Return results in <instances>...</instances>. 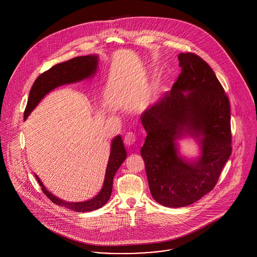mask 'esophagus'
Segmentation results:
<instances>
[{"mask_svg":"<svg viewBox=\"0 0 257 257\" xmlns=\"http://www.w3.org/2000/svg\"><path fill=\"white\" fill-rule=\"evenodd\" d=\"M136 142H137V135L135 134L134 132H128L127 134L125 135L124 144L127 147H134Z\"/></svg>","mask_w":257,"mask_h":257,"instance_id":"esophagus-1","label":"esophagus"}]
</instances>
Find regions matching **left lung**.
I'll use <instances>...</instances> for the list:
<instances>
[{"label": "left lung", "mask_w": 257, "mask_h": 257, "mask_svg": "<svg viewBox=\"0 0 257 257\" xmlns=\"http://www.w3.org/2000/svg\"><path fill=\"white\" fill-rule=\"evenodd\" d=\"M178 60L181 73L171 91L141 115L150 193L160 204L175 208L211 192L232 152L230 105L220 81L196 54L181 53ZM186 134L201 143L202 155L193 162L178 154L176 140Z\"/></svg>", "instance_id": "1"}]
</instances>
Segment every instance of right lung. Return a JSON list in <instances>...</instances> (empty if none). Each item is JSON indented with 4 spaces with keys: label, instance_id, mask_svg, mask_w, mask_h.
I'll list each match as a JSON object with an SVG mask.
<instances>
[{
    "label": "right lung",
    "instance_id": "add662e5",
    "mask_svg": "<svg viewBox=\"0 0 257 257\" xmlns=\"http://www.w3.org/2000/svg\"><path fill=\"white\" fill-rule=\"evenodd\" d=\"M97 56L90 55L77 57L65 62L58 63L51 67L49 70L39 75L31 88L28 104L25 109L24 119L37 107L41 99L54 88L65 84L80 82L84 79L91 77L97 69ZM125 159L126 151L123 146L122 140L120 136H117L112 140L111 143L110 158L107 165L106 175L102 190L95 197L84 202H67L61 200L57 196H53L46 190L37 175H36V177L44 195H46L55 204L68 208L75 212H89L104 206L110 199L114 174Z\"/></svg>",
    "mask_w": 257,
    "mask_h": 257
}]
</instances>
